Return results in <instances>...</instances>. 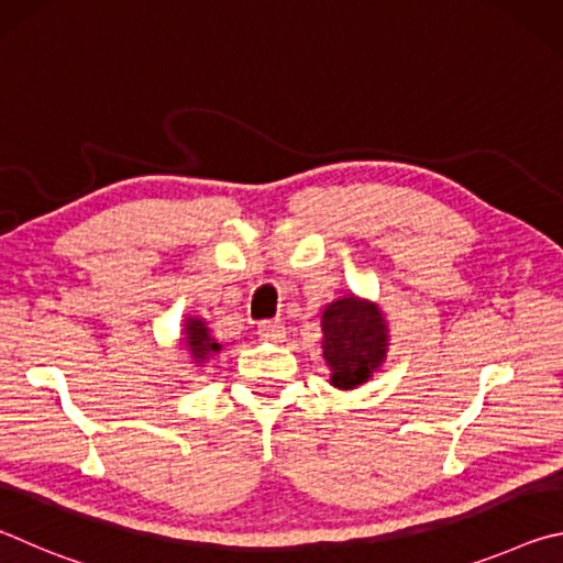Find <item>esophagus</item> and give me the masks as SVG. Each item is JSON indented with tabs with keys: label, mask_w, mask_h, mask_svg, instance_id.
Returning <instances> with one entry per match:
<instances>
[{
	"label": "esophagus",
	"mask_w": 563,
	"mask_h": 563,
	"mask_svg": "<svg viewBox=\"0 0 563 563\" xmlns=\"http://www.w3.org/2000/svg\"><path fill=\"white\" fill-rule=\"evenodd\" d=\"M258 338L265 342H283L285 340V325L280 320H268L258 325Z\"/></svg>",
	"instance_id": "obj_1"
}]
</instances>
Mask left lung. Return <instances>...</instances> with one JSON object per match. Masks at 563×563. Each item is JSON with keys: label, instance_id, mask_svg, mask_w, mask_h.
Returning a JSON list of instances; mask_svg holds the SVG:
<instances>
[{"label": "left lung", "instance_id": "1", "mask_svg": "<svg viewBox=\"0 0 563 563\" xmlns=\"http://www.w3.org/2000/svg\"><path fill=\"white\" fill-rule=\"evenodd\" d=\"M387 322L375 302L345 295L322 310V357L330 385L352 389L367 383L387 357Z\"/></svg>", "mask_w": 563, "mask_h": 563}]
</instances>
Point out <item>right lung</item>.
Returning <instances> with one entry per match:
<instances>
[{"label":"right lung","mask_w":563,"mask_h":563,"mask_svg":"<svg viewBox=\"0 0 563 563\" xmlns=\"http://www.w3.org/2000/svg\"><path fill=\"white\" fill-rule=\"evenodd\" d=\"M184 342L190 352V357L196 360V365H201L213 352H221V342H216L211 330H208L201 318H186L184 325Z\"/></svg>","instance_id":"obj_1"}]
</instances>
